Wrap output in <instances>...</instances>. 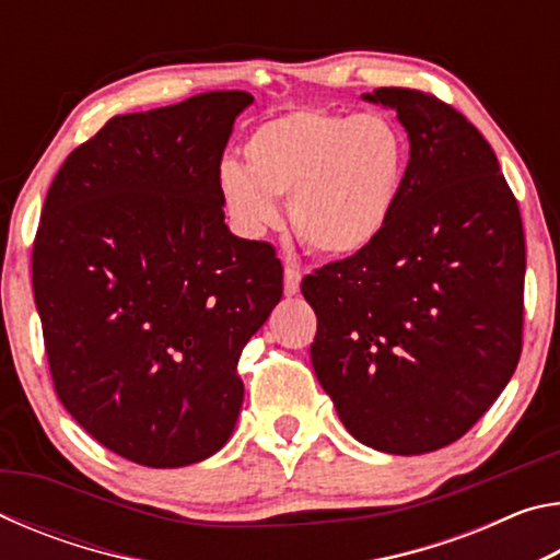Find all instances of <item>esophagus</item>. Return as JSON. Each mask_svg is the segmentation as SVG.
<instances>
[{"label":"esophagus","instance_id":"1","mask_svg":"<svg viewBox=\"0 0 560 560\" xmlns=\"http://www.w3.org/2000/svg\"><path fill=\"white\" fill-rule=\"evenodd\" d=\"M299 287H301V271L293 267L283 269V293H287V296H296Z\"/></svg>","mask_w":560,"mask_h":560}]
</instances>
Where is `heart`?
Here are the masks:
<instances>
[{
  "instance_id": "b5f03b06",
  "label": "heart",
  "mask_w": 560,
  "mask_h": 560,
  "mask_svg": "<svg viewBox=\"0 0 560 560\" xmlns=\"http://www.w3.org/2000/svg\"><path fill=\"white\" fill-rule=\"evenodd\" d=\"M244 167L226 160L217 189L234 230L249 240L281 222L289 197L293 232L311 252L358 257L381 240L400 200L407 143L383 113L291 110L249 132Z\"/></svg>"
}]
</instances>
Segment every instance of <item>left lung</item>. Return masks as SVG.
Segmentation results:
<instances>
[{"instance_id": "1", "label": "left lung", "mask_w": 560, "mask_h": 560, "mask_svg": "<svg viewBox=\"0 0 560 560\" xmlns=\"http://www.w3.org/2000/svg\"><path fill=\"white\" fill-rule=\"evenodd\" d=\"M410 140L381 240L301 281L311 363L365 447L424 454L459 440L516 371L526 246L516 197L485 136L447 103L375 89Z\"/></svg>"}]
</instances>
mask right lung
<instances>
[{"label":"right lung","mask_w":560,"mask_h":560,"mask_svg":"<svg viewBox=\"0 0 560 560\" xmlns=\"http://www.w3.org/2000/svg\"><path fill=\"white\" fill-rule=\"evenodd\" d=\"M252 103L212 91L110 118L46 195L32 279L56 395L143 467L224 447L244 400L242 348L281 301L277 252L230 232L217 189Z\"/></svg>","instance_id":"add662e5"}]
</instances>
